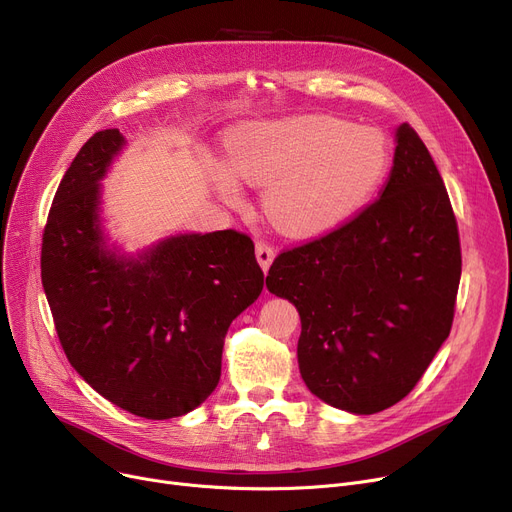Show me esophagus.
<instances>
[{
	"instance_id": "obj_1",
	"label": "esophagus",
	"mask_w": 512,
	"mask_h": 512,
	"mask_svg": "<svg viewBox=\"0 0 512 512\" xmlns=\"http://www.w3.org/2000/svg\"><path fill=\"white\" fill-rule=\"evenodd\" d=\"M255 255H257V261H259V265H261V270L267 272V270H270V265H272L274 257H276V251H274L272 245H267V242H257Z\"/></svg>"
}]
</instances>
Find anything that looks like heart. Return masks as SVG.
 Here are the masks:
<instances>
[{
    "instance_id": "heart-1",
    "label": "heart",
    "mask_w": 512,
    "mask_h": 512,
    "mask_svg": "<svg viewBox=\"0 0 512 512\" xmlns=\"http://www.w3.org/2000/svg\"><path fill=\"white\" fill-rule=\"evenodd\" d=\"M228 165L209 159L207 178L238 205L236 180L265 188L263 209L284 234L307 238L334 230L363 209L390 170V143L373 126L311 114L259 122L228 139Z\"/></svg>"
}]
</instances>
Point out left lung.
Returning <instances> with one entry per match:
<instances>
[{
  "label": "left lung",
  "mask_w": 512,
  "mask_h": 512,
  "mask_svg": "<svg viewBox=\"0 0 512 512\" xmlns=\"http://www.w3.org/2000/svg\"><path fill=\"white\" fill-rule=\"evenodd\" d=\"M394 141L382 197L280 253L265 278L301 315L307 388L355 415L380 413L415 388L450 334L461 282L459 230L434 159L409 124Z\"/></svg>",
  "instance_id": "obj_1"
}]
</instances>
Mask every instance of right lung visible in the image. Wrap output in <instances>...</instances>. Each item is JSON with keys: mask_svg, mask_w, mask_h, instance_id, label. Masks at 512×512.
<instances>
[{"mask_svg": "<svg viewBox=\"0 0 512 512\" xmlns=\"http://www.w3.org/2000/svg\"><path fill=\"white\" fill-rule=\"evenodd\" d=\"M95 132L53 197L41 280L64 353L116 407L145 419L191 413L222 375L224 338L263 290L255 245L236 230L186 232L124 253L101 218V180L122 153Z\"/></svg>", "mask_w": 512, "mask_h": 512, "instance_id": "1", "label": "right lung"}]
</instances>
